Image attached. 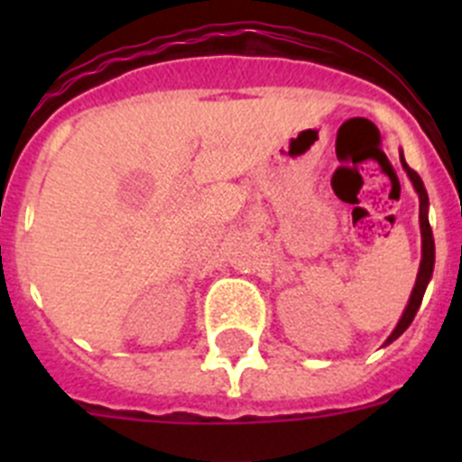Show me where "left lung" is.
Returning <instances> with one entry per match:
<instances>
[{
    "mask_svg": "<svg viewBox=\"0 0 462 462\" xmlns=\"http://www.w3.org/2000/svg\"><path fill=\"white\" fill-rule=\"evenodd\" d=\"M402 161V167L404 171H407V176L411 179L413 188H416L418 197H420V232H422V261H420V270H418V279H416V286H413V292H411V300H409V306L404 309V315L402 319L398 321V326H395L393 333L389 335V339H386V344H391L393 339H398L400 335L404 333V330L409 328V324H411L413 318H416L418 309H420L422 304V295H425L427 291V283H430L431 279V273H433V235H431V226H430V218H427V208H430V197H427V189L425 185H422V179L418 176L416 170H411V167L407 165V161L404 158H400Z\"/></svg>",
    "mask_w": 462,
    "mask_h": 462,
    "instance_id": "obj_1",
    "label": "left lung"
}]
</instances>
